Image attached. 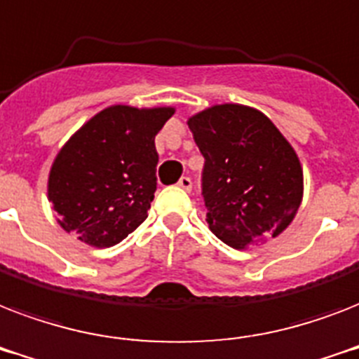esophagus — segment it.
<instances>
[{"label": "esophagus", "mask_w": 359, "mask_h": 359, "mask_svg": "<svg viewBox=\"0 0 359 359\" xmlns=\"http://www.w3.org/2000/svg\"><path fill=\"white\" fill-rule=\"evenodd\" d=\"M177 186H179L180 190L190 191L191 190V179L190 177H180V180L177 182Z\"/></svg>", "instance_id": "obj_1"}]
</instances>
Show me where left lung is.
Returning a JSON list of instances; mask_svg holds the SVG:
<instances>
[{
    "label": "left lung",
    "mask_w": 359,
    "mask_h": 359,
    "mask_svg": "<svg viewBox=\"0 0 359 359\" xmlns=\"http://www.w3.org/2000/svg\"><path fill=\"white\" fill-rule=\"evenodd\" d=\"M188 126L205 158L208 229L236 250L283 233L300 207L304 173L272 121L248 106L222 104L190 117Z\"/></svg>",
    "instance_id": "8db88e82"
}]
</instances>
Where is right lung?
<instances>
[{"label": "right lung", "mask_w": 359, "mask_h": 359, "mask_svg": "<svg viewBox=\"0 0 359 359\" xmlns=\"http://www.w3.org/2000/svg\"><path fill=\"white\" fill-rule=\"evenodd\" d=\"M173 114L111 106L65 143L50 171L48 199L67 233L109 248L145 222L156 191L154 135Z\"/></svg>", "instance_id": "obj_1"}]
</instances>
